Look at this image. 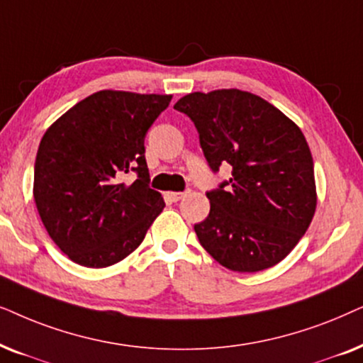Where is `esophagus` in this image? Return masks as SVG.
I'll list each match as a JSON object with an SVG mask.
<instances>
[{
  "mask_svg": "<svg viewBox=\"0 0 363 363\" xmlns=\"http://www.w3.org/2000/svg\"><path fill=\"white\" fill-rule=\"evenodd\" d=\"M166 197H167V201L177 202V201H181L182 197H184V194H182V192H167Z\"/></svg>",
  "mask_w": 363,
  "mask_h": 363,
  "instance_id": "1",
  "label": "esophagus"
}]
</instances>
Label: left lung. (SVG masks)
Listing matches in <instances>:
<instances>
[{
    "mask_svg": "<svg viewBox=\"0 0 363 363\" xmlns=\"http://www.w3.org/2000/svg\"><path fill=\"white\" fill-rule=\"evenodd\" d=\"M189 116L214 172L232 177L207 192L211 212L194 225L202 247L234 272H259L286 259L317 207L311 149L301 128L247 91L191 93L174 104Z\"/></svg>",
    "mask_w": 363,
    "mask_h": 363,
    "instance_id": "1",
    "label": "left lung"
}]
</instances>
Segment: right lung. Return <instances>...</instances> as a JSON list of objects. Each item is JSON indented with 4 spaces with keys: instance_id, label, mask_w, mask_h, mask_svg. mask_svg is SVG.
Listing matches in <instances>:
<instances>
[{
    "instance_id": "1",
    "label": "right lung",
    "mask_w": 363,
    "mask_h": 363,
    "mask_svg": "<svg viewBox=\"0 0 363 363\" xmlns=\"http://www.w3.org/2000/svg\"><path fill=\"white\" fill-rule=\"evenodd\" d=\"M171 99L98 91L48 128L33 196L48 234L72 262L91 269L118 264L162 212V196L149 187L144 138ZM129 172L138 179L125 185Z\"/></svg>"
}]
</instances>
